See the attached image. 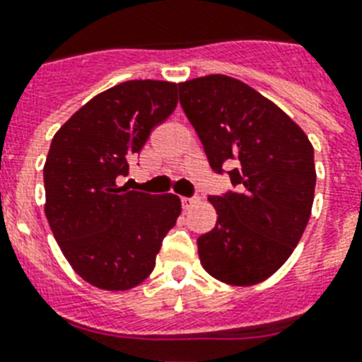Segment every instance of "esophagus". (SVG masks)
<instances>
[{
	"instance_id": "obj_1",
	"label": "esophagus",
	"mask_w": 362,
	"mask_h": 362,
	"mask_svg": "<svg viewBox=\"0 0 362 362\" xmlns=\"http://www.w3.org/2000/svg\"><path fill=\"white\" fill-rule=\"evenodd\" d=\"M193 203H197V197H182V206L184 209H189Z\"/></svg>"
}]
</instances>
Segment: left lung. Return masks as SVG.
Returning <instances> with one entry per match:
<instances>
[{
	"label": "left lung",
	"instance_id": "left-lung-1",
	"mask_svg": "<svg viewBox=\"0 0 362 362\" xmlns=\"http://www.w3.org/2000/svg\"><path fill=\"white\" fill-rule=\"evenodd\" d=\"M178 90L210 167H235L237 189L209 197L218 220L197 238L201 264L223 284L255 286L286 263L308 226L314 146L278 105L233 76H199Z\"/></svg>",
	"mask_w": 362,
	"mask_h": 362
}]
</instances>
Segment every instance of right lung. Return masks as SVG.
Returning <instances> with one entry per match:
<instances>
[{"label":"right lung","instance_id":"1","mask_svg":"<svg viewBox=\"0 0 362 362\" xmlns=\"http://www.w3.org/2000/svg\"><path fill=\"white\" fill-rule=\"evenodd\" d=\"M167 81H127L76 110L54 135L45 163V214L76 274L105 291L139 286L180 216L173 193L118 186L129 159L178 103Z\"/></svg>","mask_w":362,"mask_h":362}]
</instances>
